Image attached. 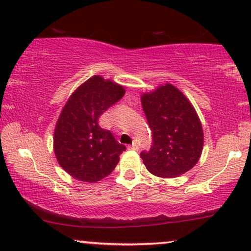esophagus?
<instances>
[{
  "instance_id": "obj_1",
  "label": "esophagus",
  "mask_w": 251,
  "mask_h": 251,
  "mask_svg": "<svg viewBox=\"0 0 251 251\" xmlns=\"http://www.w3.org/2000/svg\"><path fill=\"white\" fill-rule=\"evenodd\" d=\"M128 149H130V150H133V151H137V150H138V149H139V147H138V145H137V144H136V143H133V144H132V145H130V146H128Z\"/></svg>"
}]
</instances>
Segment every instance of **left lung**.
I'll return each mask as SVG.
<instances>
[{
  "label": "left lung",
  "instance_id": "left-lung-1",
  "mask_svg": "<svg viewBox=\"0 0 251 251\" xmlns=\"http://www.w3.org/2000/svg\"><path fill=\"white\" fill-rule=\"evenodd\" d=\"M146 120L152 130V146L140 157L147 170L159 177H178L200 159L203 130L188 99L171 84L142 96Z\"/></svg>",
  "mask_w": 251,
  "mask_h": 251
}]
</instances>
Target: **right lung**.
<instances>
[{
    "label": "right lung",
    "mask_w": 251,
    "mask_h": 251,
    "mask_svg": "<svg viewBox=\"0 0 251 251\" xmlns=\"http://www.w3.org/2000/svg\"><path fill=\"white\" fill-rule=\"evenodd\" d=\"M123 96L121 85L95 75L64 106L54 129L53 146L58 163L72 177L95 183L114 170L126 146L98 121L102 112Z\"/></svg>",
    "instance_id": "right-lung-1"
}]
</instances>
